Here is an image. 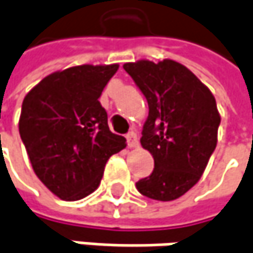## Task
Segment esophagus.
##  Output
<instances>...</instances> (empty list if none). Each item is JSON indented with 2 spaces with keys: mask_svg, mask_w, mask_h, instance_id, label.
Masks as SVG:
<instances>
[{
  "mask_svg": "<svg viewBox=\"0 0 253 253\" xmlns=\"http://www.w3.org/2000/svg\"><path fill=\"white\" fill-rule=\"evenodd\" d=\"M126 144L129 148H136L138 146V136H136V133L129 132L126 135Z\"/></svg>",
  "mask_w": 253,
  "mask_h": 253,
  "instance_id": "1",
  "label": "esophagus"
}]
</instances>
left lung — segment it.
I'll use <instances>...</instances> for the list:
<instances>
[{
	"label": "left lung",
	"instance_id": "obj_1",
	"mask_svg": "<svg viewBox=\"0 0 253 253\" xmlns=\"http://www.w3.org/2000/svg\"><path fill=\"white\" fill-rule=\"evenodd\" d=\"M124 70L148 101L141 145L155 162L136 189L155 201L178 199L201 179L216 148L221 115L215 96L173 59H139L124 64Z\"/></svg>",
	"mask_w": 253,
	"mask_h": 253
}]
</instances>
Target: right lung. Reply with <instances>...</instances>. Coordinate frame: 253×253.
I'll use <instances>...</instances> for the list:
<instances>
[{
	"mask_svg": "<svg viewBox=\"0 0 253 253\" xmlns=\"http://www.w3.org/2000/svg\"><path fill=\"white\" fill-rule=\"evenodd\" d=\"M118 64L77 65L46 75L22 101L18 129L40 181L59 199L78 201L99 186L111 155L126 146L98 101Z\"/></svg>",
	"mask_w": 253,
	"mask_h": 253,
	"instance_id": "1",
	"label": "right lung"
}]
</instances>
